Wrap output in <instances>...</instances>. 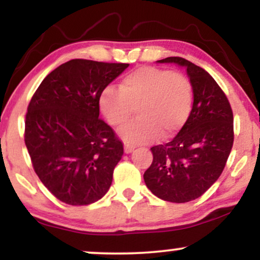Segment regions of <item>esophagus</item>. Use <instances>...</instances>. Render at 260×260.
I'll return each mask as SVG.
<instances>
[{"instance_id": "34e87169", "label": "esophagus", "mask_w": 260, "mask_h": 260, "mask_svg": "<svg viewBox=\"0 0 260 260\" xmlns=\"http://www.w3.org/2000/svg\"><path fill=\"white\" fill-rule=\"evenodd\" d=\"M133 150H134V147H133V145H129V144H126V145H124V153H126V154L132 153Z\"/></svg>"}]
</instances>
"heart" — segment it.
I'll return each mask as SVG.
<instances>
[{
  "label": "heart",
  "mask_w": 260,
  "mask_h": 260,
  "mask_svg": "<svg viewBox=\"0 0 260 260\" xmlns=\"http://www.w3.org/2000/svg\"><path fill=\"white\" fill-rule=\"evenodd\" d=\"M193 88L188 77L156 67H140L121 79L120 89L107 86L99 98L100 111L113 127L137 120L121 131L128 144L171 138L189 117Z\"/></svg>",
  "instance_id": "b5f03b06"
}]
</instances>
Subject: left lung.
Segmentation results:
<instances>
[{
  "label": "left lung",
  "mask_w": 260,
  "mask_h": 260,
  "mask_svg": "<svg viewBox=\"0 0 260 260\" xmlns=\"http://www.w3.org/2000/svg\"><path fill=\"white\" fill-rule=\"evenodd\" d=\"M157 62L186 68L193 106L171 142L150 148L153 162L144 181L157 198L186 203L204 194L222 174L234 145V113L225 92L202 67L182 57Z\"/></svg>",
  "instance_id": "left-lung-1"
}]
</instances>
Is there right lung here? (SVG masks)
I'll return each mask as SVG.
<instances>
[{"instance_id":"add662e5","label":"right lung","mask_w":260,"mask_h":260,"mask_svg":"<svg viewBox=\"0 0 260 260\" xmlns=\"http://www.w3.org/2000/svg\"><path fill=\"white\" fill-rule=\"evenodd\" d=\"M128 66L71 59L47 74L29 103L24 142L32 168L66 204H91L111 186L123 144L99 118V98Z\"/></svg>"}]
</instances>
